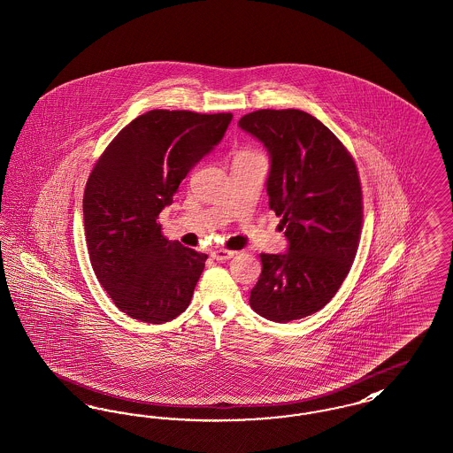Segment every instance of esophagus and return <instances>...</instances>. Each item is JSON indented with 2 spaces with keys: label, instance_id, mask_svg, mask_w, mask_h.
Returning <instances> with one entry per match:
<instances>
[{
  "label": "esophagus",
  "instance_id": "34e87169",
  "mask_svg": "<svg viewBox=\"0 0 453 453\" xmlns=\"http://www.w3.org/2000/svg\"><path fill=\"white\" fill-rule=\"evenodd\" d=\"M213 260L217 262H226L229 258H233L236 255V251H231V250H226V248H219V250H213L212 253Z\"/></svg>",
  "mask_w": 453,
  "mask_h": 453
}]
</instances>
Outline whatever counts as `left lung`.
Wrapping results in <instances>:
<instances>
[{
	"label": "left lung",
	"mask_w": 453,
	"mask_h": 453,
	"mask_svg": "<svg viewBox=\"0 0 453 453\" xmlns=\"http://www.w3.org/2000/svg\"><path fill=\"white\" fill-rule=\"evenodd\" d=\"M241 128L270 154L268 205L280 217L289 251L262 253L250 306L286 323L317 313L342 286L363 227V191L344 143L299 109L244 114Z\"/></svg>",
	"instance_id": "obj_1"
}]
</instances>
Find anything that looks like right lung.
Returning a JSON list of instances; mask_svg holds the SVG:
<instances>
[{"instance_id": "right-lung-1", "label": "right lung", "mask_w": 453, "mask_h": 453, "mask_svg": "<svg viewBox=\"0 0 453 453\" xmlns=\"http://www.w3.org/2000/svg\"><path fill=\"white\" fill-rule=\"evenodd\" d=\"M231 119V112L149 111L116 134L92 167L83 191L90 264L132 319L164 323L191 301L207 255L165 240L157 219Z\"/></svg>"}]
</instances>
